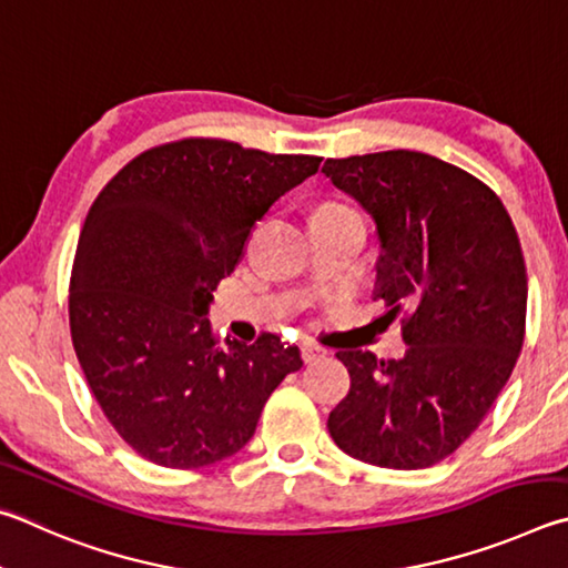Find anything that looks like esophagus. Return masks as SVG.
<instances>
[{
	"instance_id": "esophagus-1",
	"label": "esophagus",
	"mask_w": 568,
	"mask_h": 568,
	"mask_svg": "<svg viewBox=\"0 0 568 568\" xmlns=\"http://www.w3.org/2000/svg\"><path fill=\"white\" fill-rule=\"evenodd\" d=\"M324 354H326V349H322V346H316V344H304L302 346L304 364H312L314 359H320V356H324Z\"/></svg>"
}]
</instances>
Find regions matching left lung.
I'll use <instances>...</instances> for the list:
<instances>
[{
  "label": "left lung",
  "mask_w": 568,
  "mask_h": 568,
  "mask_svg": "<svg viewBox=\"0 0 568 568\" xmlns=\"http://www.w3.org/2000/svg\"><path fill=\"white\" fill-rule=\"evenodd\" d=\"M372 214L374 300L404 312V359L339 352L349 394L329 414L342 452L384 469L446 459L484 422L519 359L529 278L501 199L464 169L409 149L326 159Z\"/></svg>",
  "instance_id": "8db88e82"
}]
</instances>
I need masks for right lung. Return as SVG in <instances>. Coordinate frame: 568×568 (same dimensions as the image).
I'll return each mask as SVG.
<instances>
[{"mask_svg":"<svg viewBox=\"0 0 568 568\" xmlns=\"http://www.w3.org/2000/svg\"><path fill=\"white\" fill-rule=\"evenodd\" d=\"M320 164L189 136L134 156L94 199L69 329L94 399L146 462L202 469L236 454L272 392L302 369L276 334L219 349L206 314L254 224Z\"/></svg>","mask_w":568,"mask_h":568,"instance_id":"right-lung-1","label":"right lung"}]
</instances>
